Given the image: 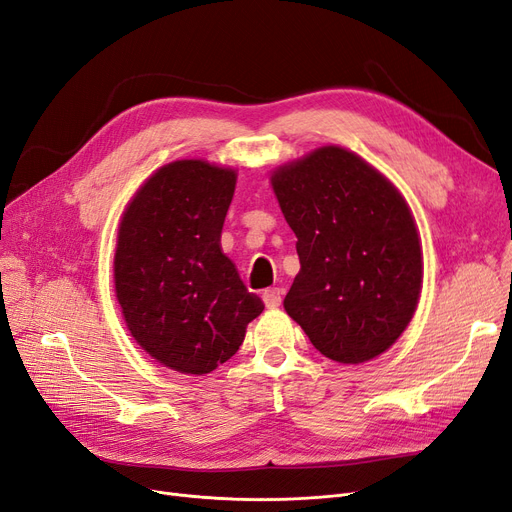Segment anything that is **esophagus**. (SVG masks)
I'll return each instance as SVG.
<instances>
[{"label": "esophagus", "mask_w": 512, "mask_h": 512, "mask_svg": "<svg viewBox=\"0 0 512 512\" xmlns=\"http://www.w3.org/2000/svg\"><path fill=\"white\" fill-rule=\"evenodd\" d=\"M282 289H268L266 293H263V304H266V308H278L282 304Z\"/></svg>", "instance_id": "obj_1"}]
</instances>
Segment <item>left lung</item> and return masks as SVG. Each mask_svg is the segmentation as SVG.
<instances>
[{
  "label": "left lung",
  "mask_w": 512,
  "mask_h": 512,
  "mask_svg": "<svg viewBox=\"0 0 512 512\" xmlns=\"http://www.w3.org/2000/svg\"><path fill=\"white\" fill-rule=\"evenodd\" d=\"M270 181L301 263L287 314L331 361L380 356L407 329L422 291V246L405 198L337 145L276 168Z\"/></svg>",
  "instance_id": "left-lung-1"
}]
</instances>
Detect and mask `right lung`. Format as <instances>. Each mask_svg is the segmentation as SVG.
<instances>
[{"label": "right lung", "mask_w": 512, "mask_h": 512, "mask_svg": "<svg viewBox=\"0 0 512 512\" xmlns=\"http://www.w3.org/2000/svg\"><path fill=\"white\" fill-rule=\"evenodd\" d=\"M236 170L204 160L158 168L126 206L113 280L126 327L156 363L204 375L232 358L263 301L221 251Z\"/></svg>", "instance_id": "right-lung-1"}]
</instances>
